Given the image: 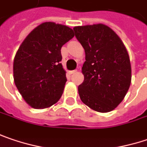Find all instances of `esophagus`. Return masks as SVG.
<instances>
[{"instance_id": "esophagus-1", "label": "esophagus", "mask_w": 147, "mask_h": 147, "mask_svg": "<svg viewBox=\"0 0 147 147\" xmlns=\"http://www.w3.org/2000/svg\"><path fill=\"white\" fill-rule=\"evenodd\" d=\"M76 72H77V71H76V70H74V71H69V73L71 74H71L76 73Z\"/></svg>"}]
</instances>
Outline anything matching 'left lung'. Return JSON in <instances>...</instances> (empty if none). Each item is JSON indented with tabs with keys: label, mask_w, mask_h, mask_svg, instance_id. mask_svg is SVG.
Returning <instances> with one entry per match:
<instances>
[{
	"label": "left lung",
	"mask_w": 147,
	"mask_h": 147,
	"mask_svg": "<svg viewBox=\"0 0 147 147\" xmlns=\"http://www.w3.org/2000/svg\"><path fill=\"white\" fill-rule=\"evenodd\" d=\"M73 30L86 53L84 82L78 86L80 98L96 111H111L123 100L131 82L127 50L117 33L104 24Z\"/></svg>",
	"instance_id": "1"
}]
</instances>
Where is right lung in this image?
I'll return each mask as SVG.
<instances>
[{
  "label": "right lung",
  "instance_id": "add662e5",
  "mask_svg": "<svg viewBox=\"0 0 147 147\" xmlns=\"http://www.w3.org/2000/svg\"><path fill=\"white\" fill-rule=\"evenodd\" d=\"M73 37L71 28L44 22L30 31L16 51L14 82L32 108L50 107L61 98L66 82L61 49Z\"/></svg>",
  "mask_w": 147,
  "mask_h": 147
}]
</instances>
